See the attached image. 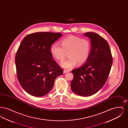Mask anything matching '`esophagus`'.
Masks as SVG:
<instances>
[{"instance_id":"1","label":"esophagus","mask_w":128,"mask_h":128,"mask_svg":"<svg viewBox=\"0 0 128 128\" xmlns=\"http://www.w3.org/2000/svg\"><path fill=\"white\" fill-rule=\"evenodd\" d=\"M70 72V70H63V73H67V72Z\"/></svg>"}]
</instances>
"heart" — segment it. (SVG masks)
I'll list each match as a JSON object with an SVG mask.
<instances>
[{
  "mask_svg": "<svg viewBox=\"0 0 128 128\" xmlns=\"http://www.w3.org/2000/svg\"><path fill=\"white\" fill-rule=\"evenodd\" d=\"M91 50V43L87 39L71 35L60 40V45L53 43L50 46L51 55L58 61L63 60L68 55L67 59L62 61V67L70 69L78 63V65L84 63L89 57Z\"/></svg>",
  "mask_w": 128,
  "mask_h": 128,
  "instance_id": "obj_1",
  "label": "heart"
}]
</instances>
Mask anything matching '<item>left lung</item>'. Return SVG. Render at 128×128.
Wrapping results in <instances>:
<instances>
[{
  "mask_svg": "<svg viewBox=\"0 0 128 128\" xmlns=\"http://www.w3.org/2000/svg\"><path fill=\"white\" fill-rule=\"evenodd\" d=\"M91 39L92 48L88 60L82 66L72 70V91L78 95L89 96L104 85L110 74L113 58L108 42L94 32H85Z\"/></svg>",
  "mask_w": 128,
  "mask_h": 128,
  "instance_id": "obj_1",
  "label": "left lung"
}]
</instances>
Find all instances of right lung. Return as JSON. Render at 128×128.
Instances as JSON below:
<instances>
[{"mask_svg":"<svg viewBox=\"0 0 128 128\" xmlns=\"http://www.w3.org/2000/svg\"><path fill=\"white\" fill-rule=\"evenodd\" d=\"M62 36L59 32H35L26 36L20 44L15 56L17 76L31 96L48 94L56 78L63 73L50 52L51 45Z\"/></svg>","mask_w":128,"mask_h":128,"instance_id":"right-lung-1","label":"right lung"}]
</instances>
